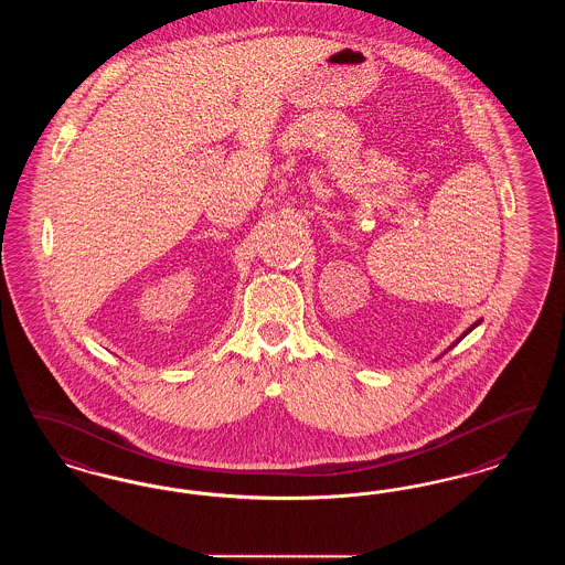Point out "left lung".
Wrapping results in <instances>:
<instances>
[{"instance_id":"8db88e82","label":"left lung","mask_w":565,"mask_h":565,"mask_svg":"<svg viewBox=\"0 0 565 565\" xmlns=\"http://www.w3.org/2000/svg\"><path fill=\"white\" fill-rule=\"evenodd\" d=\"M479 323H481V319H477V321H475L473 326H471V328H469V330H465V332H462V334H460V337H458V339L454 340V342H451L450 347H448V351H450L451 347H456V344H458V342H460V340L465 339V337H467V334H469V332H471V330H475V328H477V326H479ZM448 351H444V353H441V355H446V353H448Z\"/></svg>"}]
</instances>
